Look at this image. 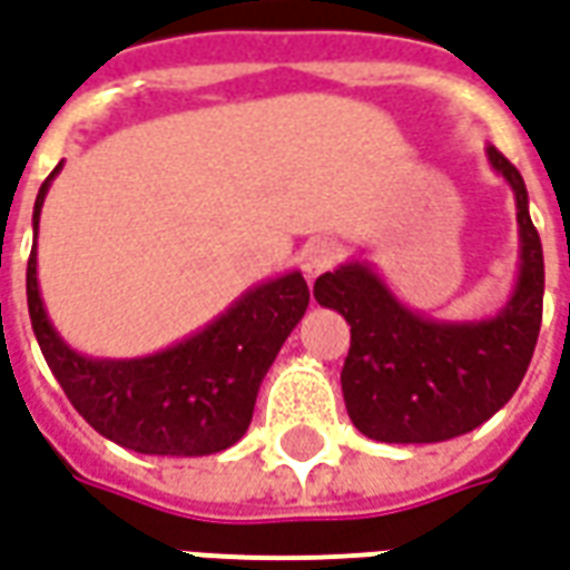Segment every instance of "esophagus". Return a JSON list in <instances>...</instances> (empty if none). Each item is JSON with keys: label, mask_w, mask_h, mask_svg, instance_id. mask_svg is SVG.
<instances>
[{"label": "esophagus", "mask_w": 570, "mask_h": 570, "mask_svg": "<svg viewBox=\"0 0 570 570\" xmlns=\"http://www.w3.org/2000/svg\"><path fill=\"white\" fill-rule=\"evenodd\" d=\"M336 258H340V246L333 240H312L302 249V272L308 281H317L321 274L336 265Z\"/></svg>", "instance_id": "esophagus-1"}]
</instances>
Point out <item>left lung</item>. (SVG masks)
<instances>
[{
	"label": "left lung",
	"instance_id": "8db88e82",
	"mask_svg": "<svg viewBox=\"0 0 570 570\" xmlns=\"http://www.w3.org/2000/svg\"><path fill=\"white\" fill-rule=\"evenodd\" d=\"M515 194L519 277L493 317L438 321L407 308L367 262H345L314 284V298L352 326L342 395L357 432L385 444H435L491 420L515 395L543 321V246L519 169L488 147Z\"/></svg>",
	"mask_w": 570,
	"mask_h": 570
}]
</instances>
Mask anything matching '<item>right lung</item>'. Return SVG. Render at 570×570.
I'll return each mask as SVG.
<instances>
[{"label":"right lung","mask_w":570,"mask_h":570,"mask_svg":"<svg viewBox=\"0 0 570 570\" xmlns=\"http://www.w3.org/2000/svg\"><path fill=\"white\" fill-rule=\"evenodd\" d=\"M61 163L42 181L39 213ZM302 272L246 289L213 324L147 357H86L49 321L36 281V244L27 262V308L46 364L79 416L110 441L154 456H209L237 444L249 429L258 385L286 336L308 308Z\"/></svg>","instance_id":"right-lung-1"}]
</instances>
